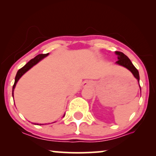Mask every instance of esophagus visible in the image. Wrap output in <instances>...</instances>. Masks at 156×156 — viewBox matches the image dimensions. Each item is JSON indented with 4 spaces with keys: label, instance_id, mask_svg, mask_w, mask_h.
I'll return each mask as SVG.
<instances>
[{
    "label": "esophagus",
    "instance_id": "obj_1",
    "mask_svg": "<svg viewBox=\"0 0 156 156\" xmlns=\"http://www.w3.org/2000/svg\"><path fill=\"white\" fill-rule=\"evenodd\" d=\"M84 84V86H87V85L88 84V83H87V82H84V84Z\"/></svg>",
    "mask_w": 156,
    "mask_h": 156
}]
</instances>
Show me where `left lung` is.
<instances>
[{
	"instance_id": "left-lung-1",
	"label": "left lung",
	"mask_w": 156,
	"mask_h": 156,
	"mask_svg": "<svg viewBox=\"0 0 156 156\" xmlns=\"http://www.w3.org/2000/svg\"><path fill=\"white\" fill-rule=\"evenodd\" d=\"M115 54L117 55V58H118V61H116L115 64H116V65H118L119 66H121V67H125L126 69L129 70V71L132 73V74L134 76V77L137 80L138 82L139 83V80H140L139 73H138V71L137 70V69H136V68L134 67L133 64H132L131 61L130 60L129 57H128L126 55L123 54V52H118V51H116V52H115ZM138 85H139L140 87V84ZM140 93H141V89H140Z\"/></svg>"
}]
</instances>
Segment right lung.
Returning a JSON list of instances; mask_svg holds the SVG:
<instances>
[{
	"mask_svg": "<svg viewBox=\"0 0 156 156\" xmlns=\"http://www.w3.org/2000/svg\"><path fill=\"white\" fill-rule=\"evenodd\" d=\"M49 53H48V54H40V55H38L36 56L35 57H34L33 59H32L30 60L28 62H27L26 65H25V66H23V67L21 68V69H20L18 71V72H17L16 74V78H15V83L13 84V86H12V97H13V92H14V89H15V87H16V84L18 83V80H20L21 76H22L23 74H24L25 73H26V72L28 71L29 69H30L32 67H33V66H35V65H37V64L39 62H40L42 60V59H43L44 57H46L47 56H48ZM65 116V114L63 115L64 117ZM34 124H37V125H43V124H41V123H34Z\"/></svg>",
	"mask_w": 156,
	"mask_h": 156,
	"instance_id": "obj_1",
	"label": "right lung"
}]
</instances>
